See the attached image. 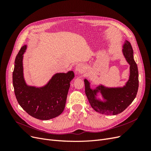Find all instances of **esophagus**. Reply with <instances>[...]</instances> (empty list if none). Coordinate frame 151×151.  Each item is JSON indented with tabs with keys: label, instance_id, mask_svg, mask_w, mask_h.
Masks as SVG:
<instances>
[{
	"label": "esophagus",
	"instance_id": "obj_1",
	"mask_svg": "<svg viewBox=\"0 0 151 151\" xmlns=\"http://www.w3.org/2000/svg\"><path fill=\"white\" fill-rule=\"evenodd\" d=\"M85 65L83 63H78L76 67V71L77 72H83L84 71Z\"/></svg>",
	"mask_w": 151,
	"mask_h": 151
}]
</instances>
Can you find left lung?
Masks as SVG:
<instances>
[{
    "label": "left lung",
    "mask_w": 151,
    "mask_h": 151,
    "mask_svg": "<svg viewBox=\"0 0 151 151\" xmlns=\"http://www.w3.org/2000/svg\"><path fill=\"white\" fill-rule=\"evenodd\" d=\"M123 55L130 64V75L129 80L123 88H106L103 86L96 89L90 88L89 81L85 79V93L91 106L96 111L107 115H115L123 111L134 101L139 88V72L137 63L134 59V52L130 42L126 41L123 49ZM100 90L104 99V102L98 100L95 96Z\"/></svg>",
    "instance_id": "1"
}]
</instances>
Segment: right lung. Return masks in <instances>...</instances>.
I'll return each mask as SVG.
<instances>
[{
    "mask_svg": "<svg viewBox=\"0 0 151 151\" xmlns=\"http://www.w3.org/2000/svg\"><path fill=\"white\" fill-rule=\"evenodd\" d=\"M26 48L22 46L15 59L12 83L18 103L29 115L39 120H47L60 115L65 108L70 82L74 79L72 71L56 74L47 85L36 88L28 86L24 82L22 55Z\"/></svg>",
    "mask_w": 151,
    "mask_h": 151,
    "instance_id": "obj_1",
    "label": "right lung"
}]
</instances>
